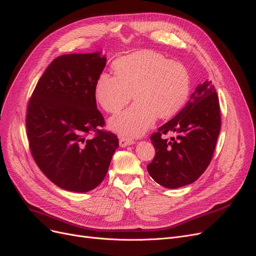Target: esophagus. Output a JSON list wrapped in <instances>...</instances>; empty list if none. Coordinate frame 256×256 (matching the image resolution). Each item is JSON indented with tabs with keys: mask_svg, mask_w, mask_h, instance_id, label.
<instances>
[{
	"mask_svg": "<svg viewBox=\"0 0 256 256\" xmlns=\"http://www.w3.org/2000/svg\"><path fill=\"white\" fill-rule=\"evenodd\" d=\"M119 144H120V146L122 148H126L128 146H130V144H134L135 141L133 139L130 138H126V137H120L119 139Z\"/></svg>",
	"mask_w": 256,
	"mask_h": 256,
	"instance_id": "esophagus-1",
	"label": "esophagus"
}]
</instances>
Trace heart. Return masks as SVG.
<instances>
[{
  "label": "heart",
  "instance_id": "1",
  "mask_svg": "<svg viewBox=\"0 0 256 256\" xmlns=\"http://www.w3.org/2000/svg\"><path fill=\"white\" fill-rule=\"evenodd\" d=\"M112 68L115 74H100L94 94L101 108L110 114L120 112L133 94L136 102L110 121V128L119 134H144L156 117L174 116L190 96L191 74L186 66L157 52L142 50L120 56Z\"/></svg>",
  "mask_w": 256,
  "mask_h": 256
}]
</instances>
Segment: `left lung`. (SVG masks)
Segmentation results:
<instances>
[{"instance_id": "1", "label": "left lung", "mask_w": 256, "mask_h": 256, "mask_svg": "<svg viewBox=\"0 0 256 256\" xmlns=\"http://www.w3.org/2000/svg\"><path fill=\"white\" fill-rule=\"evenodd\" d=\"M220 126L218 96L206 80L172 120L150 135L156 152L146 166L150 177L168 188L194 182L211 162ZM168 132L176 137L166 140Z\"/></svg>"}]
</instances>
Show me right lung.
<instances>
[{
    "label": "right lung",
    "instance_id": "1",
    "mask_svg": "<svg viewBox=\"0 0 256 256\" xmlns=\"http://www.w3.org/2000/svg\"><path fill=\"white\" fill-rule=\"evenodd\" d=\"M106 64L99 52L56 58L28 101L26 134L30 153L52 182L72 192H88L106 177L119 146L103 130L96 106V81ZM92 134V138H88Z\"/></svg>",
    "mask_w": 256,
    "mask_h": 256
}]
</instances>
